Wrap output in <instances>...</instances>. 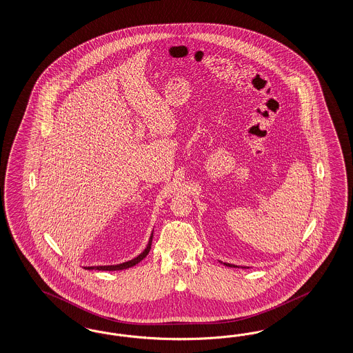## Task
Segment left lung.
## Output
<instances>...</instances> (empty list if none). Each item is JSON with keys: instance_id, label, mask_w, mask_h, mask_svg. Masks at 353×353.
Segmentation results:
<instances>
[{"instance_id": "left-lung-1", "label": "left lung", "mask_w": 353, "mask_h": 353, "mask_svg": "<svg viewBox=\"0 0 353 353\" xmlns=\"http://www.w3.org/2000/svg\"><path fill=\"white\" fill-rule=\"evenodd\" d=\"M224 264L226 267H235V265H232V264H226V263H224Z\"/></svg>"}]
</instances>
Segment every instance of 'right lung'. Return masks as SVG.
Here are the masks:
<instances>
[{"label": "right lung", "instance_id": "right-lung-1", "mask_svg": "<svg viewBox=\"0 0 353 353\" xmlns=\"http://www.w3.org/2000/svg\"><path fill=\"white\" fill-rule=\"evenodd\" d=\"M151 242H152V235L150 236L149 245L145 248V251L139 255L137 257H134L133 260L127 261V263H123V264H119V265H105V267H86L85 269H97V270H121V269H127V268L133 267L136 264H139L141 260H143L146 255L150 252V248H151Z\"/></svg>", "mask_w": 353, "mask_h": 353}]
</instances>
